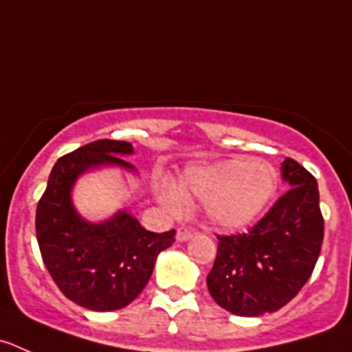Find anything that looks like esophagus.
Masks as SVG:
<instances>
[{
	"mask_svg": "<svg viewBox=\"0 0 352 352\" xmlns=\"http://www.w3.org/2000/svg\"><path fill=\"white\" fill-rule=\"evenodd\" d=\"M192 237V230L187 227H179L177 228V241L179 242H186Z\"/></svg>",
	"mask_w": 352,
	"mask_h": 352,
	"instance_id": "34e87169",
	"label": "esophagus"
}]
</instances>
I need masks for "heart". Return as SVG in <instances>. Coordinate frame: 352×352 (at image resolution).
Listing matches in <instances>:
<instances>
[{
	"instance_id": "b5f03b06",
	"label": "heart",
	"mask_w": 352,
	"mask_h": 352,
	"mask_svg": "<svg viewBox=\"0 0 352 352\" xmlns=\"http://www.w3.org/2000/svg\"><path fill=\"white\" fill-rule=\"evenodd\" d=\"M277 172L261 160L230 158L203 166H190L179 187L158 186V199L170 213H182L187 199L204 201L208 220L223 230L251 225L265 211L277 190Z\"/></svg>"
}]
</instances>
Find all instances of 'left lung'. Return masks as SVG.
<instances>
[{
  "label": "left lung",
  "mask_w": 352,
  "mask_h": 352,
  "mask_svg": "<svg viewBox=\"0 0 352 352\" xmlns=\"http://www.w3.org/2000/svg\"><path fill=\"white\" fill-rule=\"evenodd\" d=\"M291 189L245 234L217 235L218 251L206 277L211 298L237 316L274 313L296 298L311 277L323 242L316 179L285 158Z\"/></svg>",
  "instance_id": "obj_1"
}]
</instances>
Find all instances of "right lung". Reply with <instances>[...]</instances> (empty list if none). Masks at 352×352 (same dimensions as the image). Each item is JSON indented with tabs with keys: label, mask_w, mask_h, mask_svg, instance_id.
I'll use <instances>...</instances> for the list:
<instances>
[{
	"label": "right lung",
	"mask_w": 352,
	"mask_h": 352,
	"mask_svg": "<svg viewBox=\"0 0 352 352\" xmlns=\"http://www.w3.org/2000/svg\"><path fill=\"white\" fill-rule=\"evenodd\" d=\"M132 153L131 142L100 139L61 156L37 203V244L51 278L65 298L93 311L131 305L148 284L160 252L175 242V230H146L127 210L93 223L74 208L72 187L82 173L111 165L134 170L120 158Z\"/></svg>",
	"instance_id": "right-lung-1"
}]
</instances>
